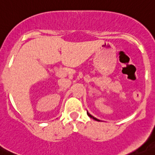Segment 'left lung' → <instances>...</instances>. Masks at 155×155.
I'll list each match as a JSON object with an SVG mask.
<instances>
[{
    "instance_id": "8db88e82",
    "label": "left lung",
    "mask_w": 155,
    "mask_h": 155,
    "mask_svg": "<svg viewBox=\"0 0 155 155\" xmlns=\"http://www.w3.org/2000/svg\"><path fill=\"white\" fill-rule=\"evenodd\" d=\"M87 113L88 116H90V117H91V118H92V119H94V120H96V121H98V122H100V121H101V120H100V119H97V118L94 117V116H93L92 115H91V114H90V113H88L87 111Z\"/></svg>"
}]
</instances>
